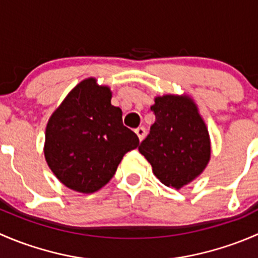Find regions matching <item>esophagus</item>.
Wrapping results in <instances>:
<instances>
[{"label":"esophagus","mask_w":258,"mask_h":258,"mask_svg":"<svg viewBox=\"0 0 258 258\" xmlns=\"http://www.w3.org/2000/svg\"><path fill=\"white\" fill-rule=\"evenodd\" d=\"M136 135L137 136H139V140L140 141H142V140L145 139V136H146V130H145V127H139V128H136Z\"/></svg>","instance_id":"1"}]
</instances>
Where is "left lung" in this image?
<instances>
[{"label":"left lung","mask_w":258,"mask_h":258,"mask_svg":"<svg viewBox=\"0 0 258 258\" xmlns=\"http://www.w3.org/2000/svg\"><path fill=\"white\" fill-rule=\"evenodd\" d=\"M156 121L139 151L152 166L155 176L179 189L206 168L211 157L207 127L188 96L165 95L151 106Z\"/></svg>","instance_id":"obj_1"}]
</instances>
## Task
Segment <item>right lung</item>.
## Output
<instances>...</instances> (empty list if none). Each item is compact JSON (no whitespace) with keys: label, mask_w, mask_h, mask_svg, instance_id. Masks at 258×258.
Returning a JSON list of instances; mask_svg holds the SVG:
<instances>
[{"label":"right lung","mask_w":258,"mask_h":258,"mask_svg":"<svg viewBox=\"0 0 258 258\" xmlns=\"http://www.w3.org/2000/svg\"><path fill=\"white\" fill-rule=\"evenodd\" d=\"M107 86L96 79L80 82L49 117L45 158L66 187L82 194L102 188L139 137L123 126L122 111L111 105Z\"/></svg>","instance_id":"1"}]
</instances>
